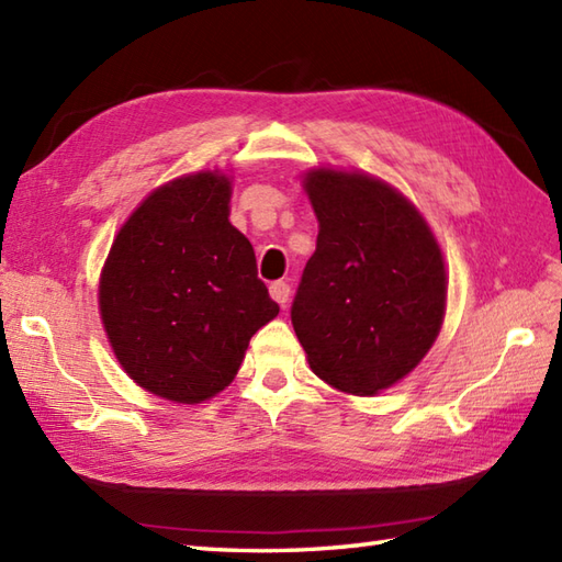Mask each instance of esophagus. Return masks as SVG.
<instances>
[{
  "label": "esophagus",
  "mask_w": 562,
  "mask_h": 562,
  "mask_svg": "<svg viewBox=\"0 0 562 562\" xmlns=\"http://www.w3.org/2000/svg\"><path fill=\"white\" fill-rule=\"evenodd\" d=\"M270 296H272V300L278 302L280 306H284V304H288V300H290V284L282 282V280L272 282V284H270Z\"/></svg>",
  "instance_id": "34e87169"
}]
</instances>
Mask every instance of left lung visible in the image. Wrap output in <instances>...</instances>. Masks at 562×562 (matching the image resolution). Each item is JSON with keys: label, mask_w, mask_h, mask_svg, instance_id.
<instances>
[{"label": "left lung", "mask_w": 562, "mask_h": 562, "mask_svg": "<svg viewBox=\"0 0 562 562\" xmlns=\"http://www.w3.org/2000/svg\"><path fill=\"white\" fill-rule=\"evenodd\" d=\"M304 190L318 238L292 326L316 376L372 396L411 374L437 340L445 258L413 202L374 176L314 169Z\"/></svg>", "instance_id": "8db88e82"}]
</instances>
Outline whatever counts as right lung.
I'll return each instance as SVG.
<instances>
[{"mask_svg": "<svg viewBox=\"0 0 562 562\" xmlns=\"http://www.w3.org/2000/svg\"><path fill=\"white\" fill-rule=\"evenodd\" d=\"M220 171L154 190L105 258L99 308L127 376L154 396L202 403L232 384L248 340L280 314L256 254L229 222Z\"/></svg>", "mask_w": 562, "mask_h": 562, "instance_id": "obj_1", "label": "right lung"}]
</instances>
